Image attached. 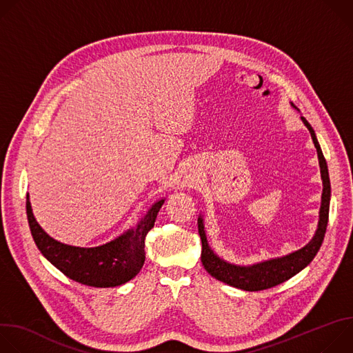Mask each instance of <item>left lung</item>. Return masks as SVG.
I'll return each instance as SVG.
<instances>
[{"mask_svg":"<svg viewBox=\"0 0 353 353\" xmlns=\"http://www.w3.org/2000/svg\"><path fill=\"white\" fill-rule=\"evenodd\" d=\"M305 125L309 128L312 134V139L314 142V146L317 149L320 169H321V179H323V196H321V208H320V222L317 232L313 237V240L300 248L294 253L271 260L264 261L261 264H256L251 267H237L225 263L218 256L214 254V251L210 248L207 236L204 232L203 218H198V233L201 237V243H203V251H201V263H203L204 268L210 275L216 278L218 281H222L230 286L248 290V292H256V290H264L274 288L288 279H290L293 275L300 272L305 267H307L323 244L327 223H328V214H330V196H331V184H330V176H328V168L325 158L321 152V148L319 145V141L316 138V134L312 128V125L307 123L305 117H301Z\"/></svg>","mask_w":353,"mask_h":353,"instance_id":"obj_1","label":"left lung"}]
</instances>
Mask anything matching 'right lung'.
Segmentation results:
<instances>
[{"label": "right lung", "instance_id": "1", "mask_svg": "<svg viewBox=\"0 0 353 353\" xmlns=\"http://www.w3.org/2000/svg\"><path fill=\"white\" fill-rule=\"evenodd\" d=\"M163 199L152 205L134 230L100 247L81 248L63 244L50 237L36 222L29 195L26 214L33 240L41 254L70 279L94 288L119 286L132 279L145 261V237L154 228Z\"/></svg>", "mask_w": 353, "mask_h": 353}]
</instances>
